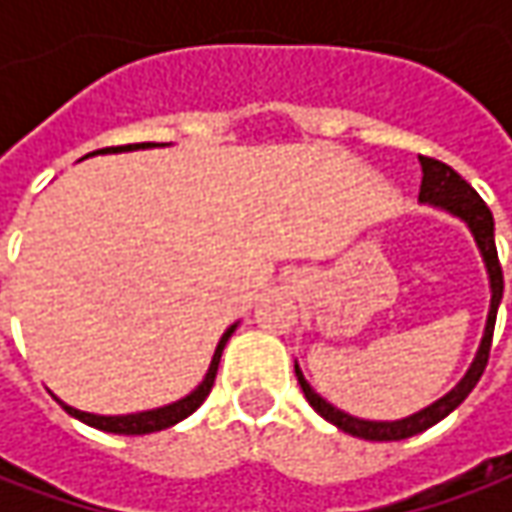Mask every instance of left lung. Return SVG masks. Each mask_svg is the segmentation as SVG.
<instances>
[{"mask_svg":"<svg viewBox=\"0 0 512 512\" xmlns=\"http://www.w3.org/2000/svg\"><path fill=\"white\" fill-rule=\"evenodd\" d=\"M422 162V187H419V202L433 207H442L447 213L459 216L464 225L470 227L476 245L482 250L484 267H487V276H490V310H487V325H484L482 344H479V353L470 364V370L464 373V379L447 396H442L439 402H433L430 407H424L419 413L399 419V422H370V419H356L350 413H344L339 407H333L325 402L302 376L299 364H296V379L302 384V393L310 402V407L327 419L330 424H336L339 430L350 433V436H359L367 442H399V439H410L416 433H422L427 427H433L436 422H442L444 416H450L459 404L470 396V390L479 384L482 379L487 359H490V342H493V327H496V313L502 305L504 293V276L502 265H499V253H496V239H493V213L490 207L484 205V199L473 190V187L464 182L462 176L450 165H444L439 159H430V156H419Z\"/></svg>","mask_w":512,"mask_h":512,"instance_id":"8db88e82","label":"left lung"}]
</instances>
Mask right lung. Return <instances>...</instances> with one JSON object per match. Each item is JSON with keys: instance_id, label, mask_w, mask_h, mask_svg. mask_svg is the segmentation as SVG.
<instances>
[{"instance_id": "add662e5", "label": "right lung", "mask_w": 512, "mask_h": 512, "mask_svg": "<svg viewBox=\"0 0 512 512\" xmlns=\"http://www.w3.org/2000/svg\"><path fill=\"white\" fill-rule=\"evenodd\" d=\"M139 148H156V145H153V142H142V145H122V148L93 150V153H119V150H139ZM93 153H88V156H93ZM233 330H236V325H230L225 333H222V339H219V344H216V353H213V359H210V367H207L202 384H199L193 393H187L185 399H179V402L165 404V407H156V410L128 413V416H96V413L76 410V407L59 402V399H56V402L62 404L73 419L90 424V427H96V430H105V433H119V436H145V433H156V430L173 427V424H179L182 419H187V416H190V413H193V410L207 399L210 387H213V382H216V370H219L222 350H225L227 339L233 336Z\"/></svg>"}]
</instances>
